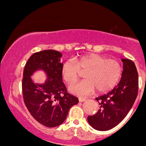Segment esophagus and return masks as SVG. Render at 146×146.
<instances>
[{"label": "esophagus", "instance_id": "1", "mask_svg": "<svg viewBox=\"0 0 146 146\" xmlns=\"http://www.w3.org/2000/svg\"><path fill=\"white\" fill-rule=\"evenodd\" d=\"M79 101L80 102H84V101H85L86 100V98H80L79 99Z\"/></svg>", "mask_w": 146, "mask_h": 146}]
</instances>
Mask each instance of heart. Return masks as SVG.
Segmentation results:
<instances>
[{
  "instance_id": "1",
  "label": "heart",
  "mask_w": 146,
  "mask_h": 146,
  "mask_svg": "<svg viewBox=\"0 0 146 146\" xmlns=\"http://www.w3.org/2000/svg\"><path fill=\"white\" fill-rule=\"evenodd\" d=\"M84 80L69 86L70 92L79 96H88L94 92H107L113 88L120 78L122 68L118 61L107 59L100 54H90L76 61L68 60L61 69L62 79L68 84L76 82L80 72Z\"/></svg>"
}]
</instances>
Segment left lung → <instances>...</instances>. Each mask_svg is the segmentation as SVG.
<instances>
[{
    "label": "left lung",
    "instance_id": "8db88e82",
    "mask_svg": "<svg viewBox=\"0 0 146 146\" xmlns=\"http://www.w3.org/2000/svg\"><path fill=\"white\" fill-rule=\"evenodd\" d=\"M121 60L123 71L119 84L111 92L96 98L101 109L95 115L88 117L89 124L97 130H109L118 125L127 115L138 96L136 65L129 59Z\"/></svg>",
    "mask_w": 146,
    "mask_h": 146
}]
</instances>
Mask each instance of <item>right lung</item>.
<instances>
[{"label": "right lung", "mask_w": 146, "mask_h": 146, "mask_svg": "<svg viewBox=\"0 0 146 146\" xmlns=\"http://www.w3.org/2000/svg\"><path fill=\"white\" fill-rule=\"evenodd\" d=\"M62 56L54 50L35 52L27 60L23 74L25 105L37 122L48 128L62 124L69 109L78 103L77 98L67 93L62 82ZM39 70L43 71L47 77L43 84L35 83L31 78Z\"/></svg>", "instance_id": "add662e5"}]
</instances>
